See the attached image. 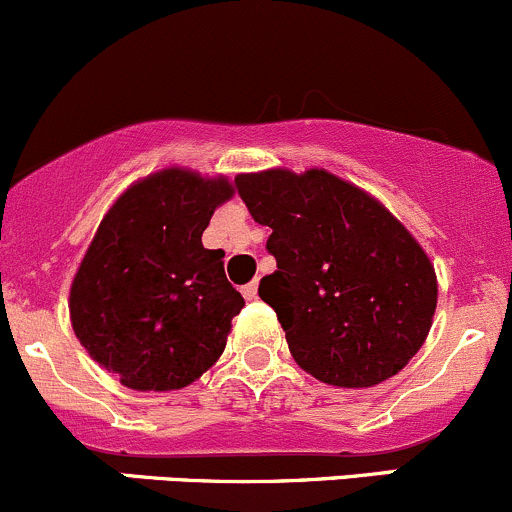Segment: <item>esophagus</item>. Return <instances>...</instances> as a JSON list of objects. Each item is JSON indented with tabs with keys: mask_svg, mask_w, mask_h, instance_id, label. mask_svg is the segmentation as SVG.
Returning a JSON list of instances; mask_svg holds the SVG:
<instances>
[{
	"mask_svg": "<svg viewBox=\"0 0 512 512\" xmlns=\"http://www.w3.org/2000/svg\"><path fill=\"white\" fill-rule=\"evenodd\" d=\"M241 293H244V298H246V300H254L256 295H258V283H256V281H254V283H249V286L241 288Z\"/></svg>",
	"mask_w": 512,
	"mask_h": 512,
	"instance_id": "obj_1",
	"label": "esophagus"
}]
</instances>
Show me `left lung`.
<instances>
[{"instance_id": "obj_1", "label": "left lung", "mask_w": 512, "mask_h": 512, "mask_svg": "<svg viewBox=\"0 0 512 512\" xmlns=\"http://www.w3.org/2000/svg\"><path fill=\"white\" fill-rule=\"evenodd\" d=\"M278 271L258 295L300 370L342 389L394 377L426 342L439 283L419 241L377 197L320 167L236 175Z\"/></svg>"}]
</instances>
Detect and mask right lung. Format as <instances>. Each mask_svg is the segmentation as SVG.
<instances>
[{
	"instance_id": "1",
	"label": "right lung",
	"mask_w": 512,
	"mask_h": 512,
	"mask_svg": "<svg viewBox=\"0 0 512 512\" xmlns=\"http://www.w3.org/2000/svg\"><path fill=\"white\" fill-rule=\"evenodd\" d=\"M229 177L165 167L130 184L100 219L68 293L88 355L138 392H172L219 360L244 308L224 251L204 249Z\"/></svg>"
}]
</instances>
